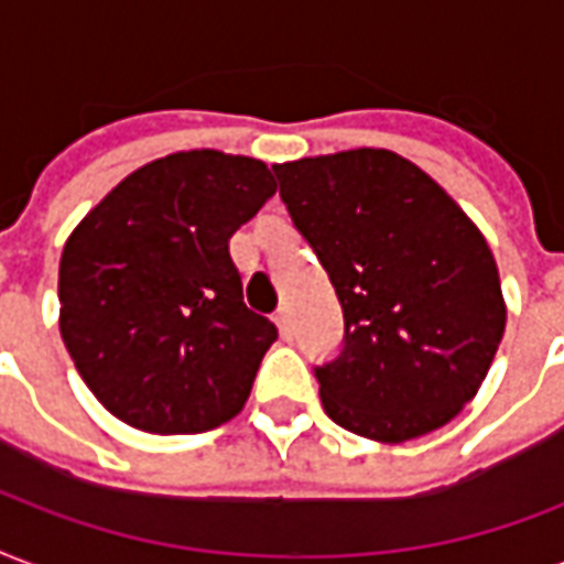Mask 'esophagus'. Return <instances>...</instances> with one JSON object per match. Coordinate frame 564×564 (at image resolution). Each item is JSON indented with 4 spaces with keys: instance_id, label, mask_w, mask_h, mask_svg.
<instances>
[{
    "instance_id": "1",
    "label": "esophagus",
    "mask_w": 564,
    "mask_h": 564,
    "mask_svg": "<svg viewBox=\"0 0 564 564\" xmlns=\"http://www.w3.org/2000/svg\"><path fill=\"white\" fill-rule=\"evenodd\" d=\"M274 323L281 328V335L290 340L293 337V314H290V307H281L278 314H274Z\"/></svg>"
}]
</instances>
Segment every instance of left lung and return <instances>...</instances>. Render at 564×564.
I'll return each mask as SVG.
<instances>
[{"mask_svg":"<svg viewBox=\"0 0 564 564\" xmlns=\"http://www.w3.org/2000/svg\"><path fill=\"white\" fill-rule=\"evenodd\" d=\"M271 170L344 307L337 356L314 365L328 419L377 442L448 424L475 398L505 332L481 232L424 170L388 149Z\"/></svg>","mask_w":564,"mask_h":564,"instance_id":"1","label":"left lung"}]
</instances>
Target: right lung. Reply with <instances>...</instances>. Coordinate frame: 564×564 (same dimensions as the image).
Wrapping results in <instances>:
<instances>
[{
	"mask_svg": "<svg viewBox=\"0 0 564 564\" xmlns=\"http://www.w3.org/2000/svg\"><path fill=\"white\" fill-rule=\"evenodd\" d=\"M271 197L262 161L197 149L140 166L70 232L62 340L116 419L166 436L239 415L278 328L245 304L229 239Z\"/></svg>",
	"mask_w": 564,
	"mask_h": 564,
	"instance_id": "right-lung-1",
	"label": "right lung"
}]
</instances>
